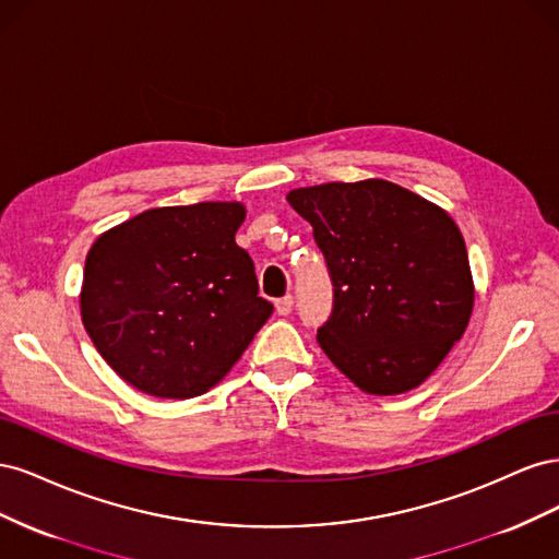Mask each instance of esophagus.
<instances>
[{
  "label": "esophagus",
  "instance_id": "obj_1",
  "mask_svg": "<svg viewBox=\"0 0 559 559\" xmlns=\"http://www.w3.org/2000/svg\"><path fill=\"white\" fill-rule=\"evenodd\" d=\"M275 308H277V314H282V317L292 314V310H294V298H292V296L280 298V300L275 302Z\"/></svg>",
  "mask_w": 559,
  "mask_h": 559
}]
</instances>
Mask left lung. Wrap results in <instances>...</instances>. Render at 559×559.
Wrapping results in <instances>:
<instances>
[{"label":"left lung","instance_id":"obj_1","mask_svg":"<svg viewBox=\"0 0 559 559\" xmlns=\"http://www.w3.org/2000/svg\"><path fill=\"white\" fill-rule=\"evenodd\" d=\"M333 282V312L317 331L326 357L376 396L411 392L464 335L473 280L460 228L408 189L366 179L296 189Z\"/></svg>","mask_w":559,"mask_h":559}]
</instances>
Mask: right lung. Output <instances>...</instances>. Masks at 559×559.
I'll return each instance as SVG.
<instances>
[{
    "label": "right lung",
    "mask_w": 559,
    "mask_h": 559,
    "mask_svg": "<svg viewBox=\"0 0 559 559\" xmlns=\"http://www.w3.org/2000/svg\"><path fill=\"white\" fill-rule=\"evenodd\" d=\"M240 202L146 210L86 257L81 319L103 359L158 399H193L226 378L273 314L235 242Z\"/></svg>",
    "instance_id": "1"
}]
</instances>
